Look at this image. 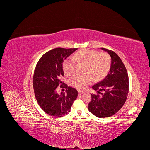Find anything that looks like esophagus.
<instances>
[{"mask_svg": "<svg viewBox=\"0 0 150 150\" xmlns=\"http://www.w3.org/2000/svg\"><path fill=\"white\" fill-rule=\"evenodd\" d=\"M78 93H79V94H83L85 93V92H84V91H79Z\"/></svg>", "mask_w": 150, "mask_h": 150, "instance_id": "obj_1", "label": "esophagus"}]
</instances>
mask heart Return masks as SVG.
<instances>
[{
    "instance_id": "obj_1",
    "label": "heart",
    "mask_w": 150,
    "mask_h": 150,
    "mask_svg": "<svg viewBox=\"0 0 150 150\" xmlns=\"http://www.w3.org/2000/svg\"><path fill=\"white\" fill-rule=\"evenodd\" d=\"M74 60L84 64V75L76 74L72 76L70 82L72 86L84 89L92 83L93 78L95 80L103 78L110 71L111 60L107 54L100 53L91 49H83L74 55ZM62 69L65 75L72 74L76 69V63L67 58L62 63Z\"/></svg>"
}]
</instances>
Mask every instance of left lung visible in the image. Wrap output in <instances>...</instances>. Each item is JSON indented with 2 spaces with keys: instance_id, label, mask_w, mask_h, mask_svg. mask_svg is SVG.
Segmentation results:
<instances>
[{
  "instance_id": "8db88e82",
  "label": "left lung",
  "mask_w": 150,
  "mask_h": 150,
  "mask_svg": "<svg viewBox=\"0 0 150 150\" xmlns=\"http://www.w3.org/2000/svg\"><path fill=\"white\" fill-rule=\"evenodd\" d=\"M101 49L111 56V67L105 78L92 87L98 93L91 94L88 110L95 116L104 118L116 114L124 105L129 91V78L117 54L111 50Z\"/></svg>"
}]
</instances>
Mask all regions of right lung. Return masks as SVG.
<instances>
[{
    "mask_svg": "<svg viewBox=\"0 0 150 150\" xmlns=\"http://www.w3.org/2000/svg\"><path fill=\"white\" fill-rule=\"evenodd\" d=\"M77 49H53L45 53L35 66L33 76L35 97L39 106L50 116L62 117L68 114L78 97V91L61 81L64 76L63 62ZM59 85L67 89L66 93H56L55 89Z\"/></svg>",
    "mask_w": 150,
    "mask_h": 150,
    "instance_id": "obj_1",
    "label": "right lung"
}]
</instances>
